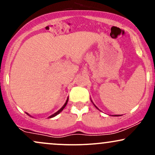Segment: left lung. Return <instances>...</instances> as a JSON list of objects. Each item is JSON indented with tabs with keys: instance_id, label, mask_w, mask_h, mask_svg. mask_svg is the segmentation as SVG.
Returning <instances> with one entry per match:
<instances>
[{
	"instance_id": "8db88e82",
	"label": "left lung",
	"mask_w": 155,
	"mask_h": 155,
	"mask_svg": "<svg viewBox=\"0 0 155 155\" xmlns=\"http://www.w3.org/2000/svg\"><path fill=\"white\" fill-rule=\"evenodd\" d=\"M92 104H93V102H92ZM94 106H95V107L97 108V106H95V104H94ZM97 109H98V108H97ZM119 116H121V115H114V117H119Z\"/></svg>"
}]
</instances>
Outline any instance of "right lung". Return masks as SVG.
Returning <instances> with one entry per match:
<instances>
[{"label":"right lung","instance_id":"obj_1","mask_svg":"<svg viewBox=\"0 0 155 155\" xmlns=\"http://www.w3.org/2000/svg\"><path fill=\"white\" fill-rule=\"evenodd\" d=\"M68 98H67V100H66V102H65V104L63 105V107H62L61 108H60V110H58V111H57V112H55V113L54 114H52V115H51V116H49V118H52V117H55V116H56V115H58V114H60V112H61L62 111H63V108H65V106H66V105H67V103H68ZM28 115H29V114H28Z\"/></svg>","mask_w":155,"mask_h":155}]
</instances>
